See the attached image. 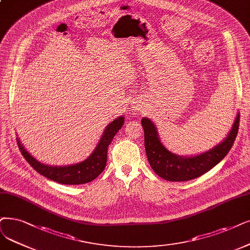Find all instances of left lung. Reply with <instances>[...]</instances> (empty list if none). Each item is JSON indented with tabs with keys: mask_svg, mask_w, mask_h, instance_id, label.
Here are the masks:
<instances>
[{
	"mask_svg": "<svg viewBox=\"0 0 250 250\" xmlns=\"http://www.w3.org/2000/svg\"><path fill=\"white\" fill-rule=\"evenodd\" d=\"M240 114L233 124L229 135L210 151L195 157H179L161 144L157 133V128L151 120L142 119V125L145 131V146L148 163L153 170L160 177L170 182H186L197 178L210 170L227 156L232 148L238 134Z\"/></svg>",
	"mask_w": 250,
	"mask_h": 250,
	"instance_id": "1",
	"label": "left lung"
}]
</instances>
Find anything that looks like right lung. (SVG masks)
I'll return each mask as SVG.
<instances>
[{"label":"right lung","instance_id":"add662e5","mask_svg":"<svg viewBox=\"0 0 250 250\" xmlns=\"http://www.w3.org/2000/svg\"><path fill=\"white\" fill-rule=\"evenodd\" d=\"M124 123V117H119L109 124L104 132L99 144L97 145L94 152L85 161L71 166L63 167H53L44 165L41 162L29 155V153L22 146L17 139V145L19 149L24 157V159L29 163L37 172L43 176L51 179L53 182L62 185H82L93 181L99 174H101L106 164L107 159V148L109 144L112 143L113 137L121 129Z\"/></svg>","mask_w":250,"mask_h":250}]
</instances>
